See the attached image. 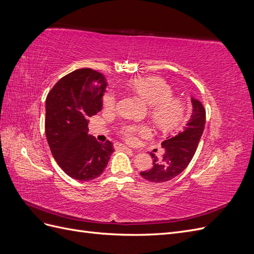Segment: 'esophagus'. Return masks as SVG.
Listing matches in <instances>:
<instances>
[{
	"mask_svg": "<svg viewBox=\"0 0 254 254\" xmlns=\"http://www.w3.org/2000/svg\"><path fill=\"white\" fill-rule=\"evenodd\" d=\"M122 147H123V149H128V150H131V149H130L129 147H127V146H125V145H123Z\"/></svg>",
	"mask_w": 254,
	"mask_h": 254,
	"instance_id": "34e87169",
	"label": "esophagus"
}]
</instances>
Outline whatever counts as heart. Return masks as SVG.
I'll return each instance as SVG.
<instances>
[{
  "label": "heart",
  "mask_w": 254,
  "mask_h": 254,
  "mask_svg": "<svg viewBox=\"0 0 254 254\" xmlns=\"http://www.w3.org/2000/svg\"><path fill=\"white\" fill-rule=\"evenodd\" d=\"M130 88L148 104L149 113L156 124L162 129H171L182 122L186 114V107L179 99L173 98V89L160 77L136 78L130 83ZM104 108L112 110L117 105V95L108 91L103 97ZM149 128L143 124L124 125L120 134L125 141L132 143L137 135H147Z\"/></svg>",
  "instance_id": "b5f03b06"
}]
</instances>
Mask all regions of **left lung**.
Instances as JSON below:
<instances>
[{
  "instance_id": "1",
  "label": "left lung",
  "mask_w": 254,
  "mask_h": 254,
  "mask_svg": "<svg viewBox=\"0 0 254 254\" xmlns=\"http://www.w3.org/2000/svg\"><path fill=\"white\" fill-rule=\"evenodd\" d=\"M193 110L190 118L180 131L174 136H168L162 142L163 156L158 158L150 153L152 167L141 172L144 179L151 182H166L181 174L193 159L205 125V110L202 104L190 98Z\"/></svg>"
}]
</instances>
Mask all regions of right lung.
<instances>
[{"mask_svg": "<svg viewBox=\"0 0 254 254\" xmlns=\"http://www.w3.org/2000/svg\"><path fill=\"white\" fill-rule=\"evenodd\" d=\"M103 74L79 68L61 78L45 102V135L54 159L67 176L90 181L101 176L114 151L89 134V118L103 108Z\"/></svg>", "mask_w": 254, "mask_h": 254, "instance_id": "right-lung-1", "label": "right lung"}]
</instances>
